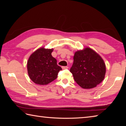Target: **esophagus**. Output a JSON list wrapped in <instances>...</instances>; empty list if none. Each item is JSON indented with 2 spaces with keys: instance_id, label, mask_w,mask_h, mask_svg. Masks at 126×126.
<instances>
[{
  "instance_id": "esophagus-1",
  "label": "esophagus",
  "mask_w": 126,
  "mask_h": 126,
  "mask_svg": "<svg viewBox=\"0 0 126 126\" xmlns=\"http://www.w3.org/2000/svg\"><path fill=\"white\" fill-rule=\"evenodd\" d=\"M68 67L67 66H64V67H62V69H68Z\"/></svg>"
}]
</instances>
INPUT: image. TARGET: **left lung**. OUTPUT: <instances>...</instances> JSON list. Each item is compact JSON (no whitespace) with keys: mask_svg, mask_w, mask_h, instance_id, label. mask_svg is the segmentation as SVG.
Returning a JSON list of instances; mask_svg holds the SVG:
<instances>
[{"mask_svg":"<svg viewBox=\"0 0 126 126\" xmlns=\"http://www.w3.org/2000/svg\"><path fill=\"white\" fill-rule=\"evenodd\" d=\"M70 72L77 83L84 89L94 88L104 79L106 65L101 57L87 47L74 53Z\"/></svg>","mask_w":126,"mask_h":126,"instance_id":"obj_1","label":"left lung"}]
</instances>
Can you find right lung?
<instances>
[{
	"mask_svg": "<svg viewBox=\"0 0 126 126\" xmlns=\"http://www.w3.org/2000/svg\"><path fill=\"white\" fill-rule=\"evenodd\" d=\"M53 49L40 48L31 55L27 62L29 78L34 83L46 85L57 78L62 68L57 65V60L52 57Z\"/></svg>",
	"mask_w": 126,
	"mask_h": 126,
	"instance_id": "right-lung-1",
	"label": "right lung"
}]
</instances>
